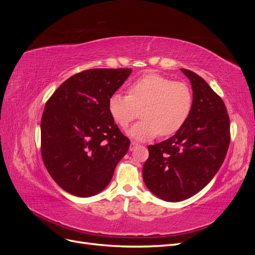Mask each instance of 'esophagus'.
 <instances>
[{"mask_svg": "<svg viewBox=\"0 0 255 255\" xmlns=\"http://www.w3.org/2000/svg\"><path fill=\"white\" fill-rule=\"evenodd\" d=\"M138 145H139V144H138L137 142H135V141H132V142H130V145H129V150H130V151L135 150V148H137Z\"/></svg>", "mask_w": 255, "mask_h": 255, "instance_id": "34e87169", "label": "esophagus"}]
</instances>
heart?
Segmentation results:
<instances>
[{
    "label": "heart",
    "instance_id": "obj_1",
    "mask_svg": "<svg viewBox=\"0 0 255 255\" xmlns=\"http://www.w3.org/2000/svg\"><path fill=\"white\" fill-rule=\"evenodd\" d=\"M128 95L114 94L109 99V112L122 128H127L141 110V120L129 129L137 140L175 134L187 121L194 105L190 87L166 76L143 75L128 86Z\"/></svg>",
    "mask_w": 255,
    "mask_h": 255
}]
</instances>
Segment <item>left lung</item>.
Returning <instances> with one entry per match:
<instances>
[{
    "mask_svg": "<svg viewBox=\"0 0 255 255\" xmlns=\"http://www.w3.org/2000/svg\"><path fill=\"white\" fill-rule=\"evenodd\" d=\"M194 105L185 125L169 139L148 146L142 176L161 200L179 202L196 195L221 167L231 140L230 118L222 99L201 76L186 69Z\"/></svg>",
    "mask_w": 255,
    "mask_h": 255,
    "instance_id": "1",
    "label": "left lung"
}]
</instances>
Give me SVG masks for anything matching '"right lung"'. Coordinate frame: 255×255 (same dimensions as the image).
I'll list each match as a JSON object with an SVG mask.
<instances>
[{"instance_id":"obj_1","label":"right lung","mask_w":255,"mask_h":255,"mask_svg":"<svg viewBox=\"0 0 255 255\" xmlns=\"http://www.w3.org/2000/svg\"><path fill=\"white\" fill-rule=\"evenodd\" d=\"M132 69H89L54 91L41 118V156L52 179L76 197L102 191L129 148L109 112V99Z\"/></svg>"}]
</instances>
